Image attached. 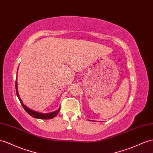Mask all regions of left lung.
I'll return each mask as SVG.
<instances>
[{"label":"left lung","instance_id":"left-lung-1","mask_svg":"<svg viewBox=\"0 0 153 153\" xmlns=\"http://www.w3.org/2000/svg\"><path fill=\"white\" fill-rule=\"evenodd\" d=\"M89 121H90V120H89Z\"/></svg>","mask_w":153,"mask_h":153}]
</instances>
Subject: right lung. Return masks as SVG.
Masks as SVG:
<instances>
[{
  "label": "right lung",
  "mask_w": 153,
  "mask_h": 153,
  "mask_svg": "<svg viewBox=\"0 0 153 153\" xmlns=\"http://www.w3.org/2000/svg\"><path fill=\"white\" fill-rule=\"evenodd\" d=\"M15 88H16L17 96L18 97L19 101H20V102H21V103L22 105V106L23 107V108H24L25 110L26 111V112H28L31 116H32V117H35V118H37V119L48 120V119H52V118H53V117H56L58 114V113L59 112L61 107L59 108L57 110H56V111L52 112H49V113H40V112H36V111H34L32 110V109L28 108V107L26 106V105H25L24 104H23L22 100H21V97H20V96H19V93H18V91H17V81H16V83H15Z\"/></svg>",
  "instance_id": "right-lung-1"
}]
</instances>
